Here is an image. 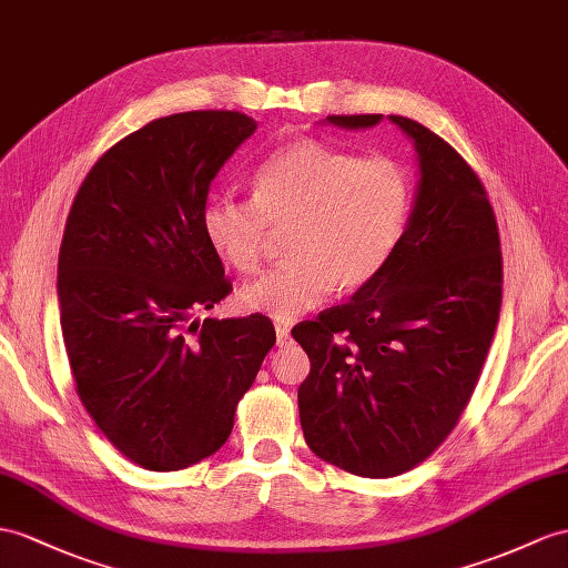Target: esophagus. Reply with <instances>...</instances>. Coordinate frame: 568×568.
Returning a JSON list of instances; mask_svg holds the SVG:
<instances>
[{
  "mask_svg": "<svg viewBox=\"0 0 568 568\" xmlns=\"http://www.w3.org/2000/svg\"><path fill=\"white\" fill-rule=\"evenodd\" d=\"M276 344H280V347H288V344H292V323L288 321L276 323Z\"/></svg>",
  "mask_w": 568,
  "mask_h": 568,
  "instance_id": "esophagus-1",
  "label": "esophagus"
}]
</instances>
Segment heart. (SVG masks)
I'll return each mask as SVG.
<instances>
[{
	"label": "heart",
	"instance_id": "heart-1",
	"mask_svg": "<svg viewBox=\"0 0 568 568\" xmlns=\"http://www.w3.org/2000/svg\"><path fill=\"white\" fill-rule=\"evenodd\" d=\"M409 214V178L388 156L358 159L321 140L288 142L260 165L253 197H219L204 210V233L241 274L262 267L274 233L286 260L239 301L253 313L294 321L332 286L356 292L388 265Z\"/></svg>",
	"mask_w": 568,
	"mask_h": 568
}]
</instances>
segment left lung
<instances>
[{
  "instance_id": "left-lung-1",
  "label": "left lung",
  "mask_w": 568,
  "mask_h": 568,
  "mask_svg": "<svg viewBox=\"0 0 568 568\" xmlns=\"http://www.w3.org/2000/svg\"><path fill=\"white\" fill-rule=\"evenodd\" d=\"M371 128L381 115H327ZM417 146L412 219L378 276L292 329L311 358L298 388L308 448L358 477L424 463L460 422L501 311L504 257L479 175L422 122L390 115Z\"/></svg>"
}]
</instances>
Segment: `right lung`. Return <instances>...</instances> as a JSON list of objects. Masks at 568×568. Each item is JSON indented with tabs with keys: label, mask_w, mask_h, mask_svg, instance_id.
<instances>
[{
	"label": "right lung",
	"mask_w": 568,
	"mask_h": 568,
	"mask_svg": "<svg viewBox=\"0 0 568 568\" xmlns=\"http://www.w3.org/2000/svg\"><path fill=\"white\" fill-rule=\"evenodd\" d=\"M255 128L239 110L151 120L93 163L67 216L58 294L77 395L144 469L173 473L224 446L276 342L260 313L190 321L233 292L204 206Z\"/></svg>",
	"instance_id": "right-lung-1"
}]
</instances>
